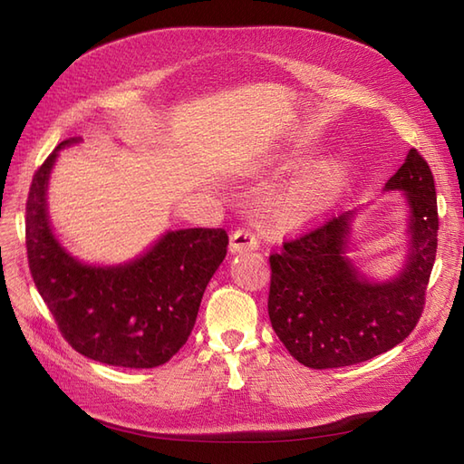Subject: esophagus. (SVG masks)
I'll use <instances>...</instances> for the list:
<instances>
[{"label": "esophagus", "mask_w": 464, "mask_h": 464, "mask_svg": "<svg viewBox=\"0 0 464 464\" xmlns=\"http://www.w3.org/2000/svg\"><path fill=\"white\" fill-rule=\"evenodd\" d=\"M257 247V236L249 228H240L230 236V254H244V251H254Z\"/></svg>", "instance_id": "esophagus-1"}]
</instances>
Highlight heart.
I'll return each mask as SVG.
<instances>
[{
    "mask_svg": "<svg viewBox=\"0 0 464 464\" xmlns=\"http://www.w3.org/2000/svg\"><path fill=\"white\" fill-rule=\"evenodd\" d=\"M346 179L348 164L343 159L329 157L310 164L276 198L275 220L290 230L312 227L339 201Z\"/></svg>",
    "mask_w": 464,
    "mask_h": 464,
    "instance_id": "b5f03b06",
    "label": "heart"
}]
</instances>
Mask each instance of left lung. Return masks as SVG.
I'll use <instances>...</instances> for the list:
<instances>
[{
  "label": "left lung",
  "mask_w": 464,
  "mask_h": 464,
  "mask_svg": "<svg viewBox=\"0 0 464 464\" xmlns=\"http://www.w3.org/2000/svg\"><path fill=\"white\" fill-rule=\"evenodd\" d=\"M385 191H401L409 213L406 251L395 276L373 280L348 257L362 208L285 242L269 259L271 325L307 368H343L383 354L402 343L422 315L440 220L433 176L416 149L387 179Z\"/></svg>",
  "instance_id": "obj_1"
}]
</instances>
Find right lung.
Here are the masks:
<instances>
[{
    "mask_svg": "<svg viewBox=\"0 0 464 464\" xmlns=\"http://www.w3.org/2000/svg\"><path fill=\"white\" fill-rule=\"evenodd\" d=\"M65 139L38 168L26 201V254L34 285L77 353L118 368H157L186 344L203 292L227 257L222 228L168 230L141 256L91 265L62 246L48 215V186Z\"/></svg>",
    "mask_w": 464,
    "mask_h": 464,
    "instance_id": "right-lung-1",
    "label": "right lung"
}]
</instances>
